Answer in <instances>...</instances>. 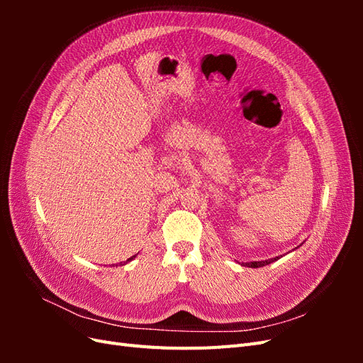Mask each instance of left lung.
I'll return each mask as SVG.
<instances>
[{"label":"left lung","mask_w":363,"mask_h":363,"mask_svg":"<svg viewBox=\"0 0 363 363\" xmlns=\"http://www.w3.org/2000/svg\"><path fill=\"white\" fill-rule=\"evenodd\" d=\"M280 257H272L268 260H255V262H242V267H248V268H260V267H265L269 265V263L279 260Z\"/></svg>","instance_id":"obj_1"}]
</instances>
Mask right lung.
Instances as JSON below:
<instances>
[{
	"instance_id": "1",
	"label": "right lung",
	"mask_w": 363,
	"mask_h": 363,
	"mask_svg": "<svg viewBox=\"0 0 363 363\" xmlns=\"http://www.w3.org/2000/svg\"><path fill=\"white\" fill-rule=\"evenodd\" d=\"M135 257H136V255H135V256H131L130 259H127V262H131V260H133ZM127 262H125V263H127ZM121 263H123V262H121ZM125 263H124V265H125Z\"/></svg>"
}]
</instances>
